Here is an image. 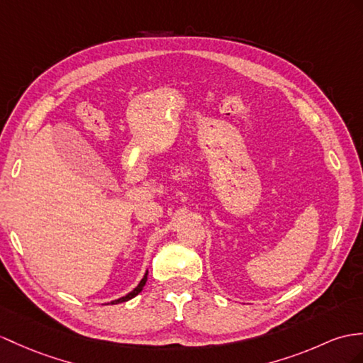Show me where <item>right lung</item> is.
<instances>
[{"mask_svg": "<svg viewBox=\"0 0 363 363\" xmlns=\"http://www.w3.org/2000/svg\"><path fill=\"white\" fill-rule=\"evenodd\" d=\"M146 280H147V271H146V274L143 276V279L140 280V284L130 291V293H128L125 297H120V298H117V300H112V305H117V303H123V302H128V300H130V298H134L137 294H140L141 293V289H143V286L146 285Z\"/></svg>", "mask_w": 363, "mask_h": 363, "instance_id": "1", "label": "right lung"}]
</instances>
